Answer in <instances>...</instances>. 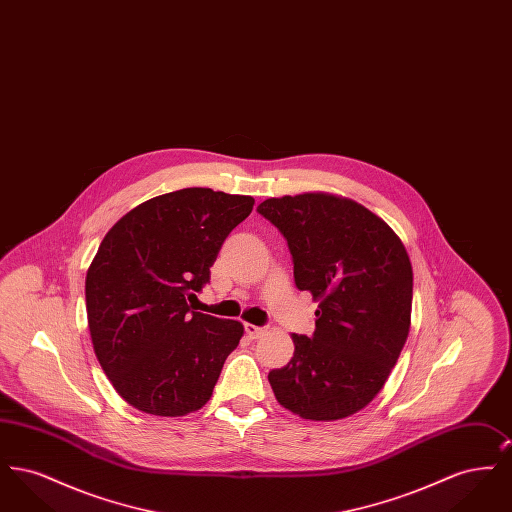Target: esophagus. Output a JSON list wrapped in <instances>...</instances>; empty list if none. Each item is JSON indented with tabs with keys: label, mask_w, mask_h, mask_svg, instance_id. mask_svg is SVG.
<instances>
[{
	"label": "esophagus",
	"mask_w": 512,
	"mask_h": 512,
	"mask_svg": "<svg viewBox=\"0 0 512 512\" xmlns=\"http://www.w3.org/2000/svg\"><path fill=\"white\" fill-rule=\"evenodd\" d=\"M265 332H267V330H265L263 326H255V324H245V334H247L249 338H253V340L261 338V336H263Z\"/></svg>",
	"instance_id": "esophagus-1"
}]
</instances>
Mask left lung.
<instances>
[{
    "instance_id": "obj_1",
    "label": "left lung",
    "mask_w": 512,
    "mask_h": 512,
    "mask_svg": "<svg viewBox=\"0 0 512 512\" xmlns=\"http://www.w3.org/2000/svg\"><path fill=\"white\" fill-rule=\"evenodd\" d=\"M257 211L286 238L295 286L318 301L315 334H293L290 363L268 372L278 403L326 422L365 409L411 328L405 245L384 220L340 195L270 197Z\"/></svg>"
}]
</instances>
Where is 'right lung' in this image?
Wrapping results in <instances>:
<instances>
[{
	"label": "right lung",
	"mask_w": 512,
	"mask_h": 512,
	"mask_svg": "<svg viewBox=\"0 0 512 512\" xmlns=\"http://www.w3.org/2000/svg\"><path fill=\"white\" fill-rule=\"evenodd\" d=\"M255 199L211 188L157 195L103 238L86 274L88 326L99 365L122 399L155 416H184L213 395L244 326L192 311L226 236Z\"/></svg>",
	"instance_id": "right-lung-1"
}]
</instances>
